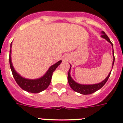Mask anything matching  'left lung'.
Instances as JSON below:
<instances>
[{
  "label": "left lung",
  "instance_id": "8db88e82",
  "mask_svg": "<svg viewBox=\"0 0 123 123\" xmlns=\"http://www.w3.org/2000/svg\"><path fill=\"white\" fill-rule=\"evenodd\" d=\"M102 38H104L105 39H106L107 41L111 44V45L113 47L112 43H111V41H110L109 38L108 37V36L105 34V33L102 31ZM113 54H114V50H113ZM115 58L114 55V60H113V63H112V67L113 65H114V63ZM70 68H70L69 71L68 72V84H69L70 86L71 87V88L73 89L74 91H76L77 93H79L80 94H82V95H89V94H91V93H95V91H97V90H98L100 88H102L103 86H104V84H105L106 82L107 81L110 75H111V71L109 73V74L107 75V77H106L105 79H104L102 82H100V83H98V84H87V85H85V84H80L77 83V82H75L74 80L72 79V78L70 76Z\"/></svg>",
  "mask_w": 123,
  "mask_h": 123
}]
</instances>
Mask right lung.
I'll list each match as a JSON object with an SVG mask.
<instances>
[{
    "label": "right lung",
    "mask_w": 123,
    "mask_h": 123,
    "mask_svg": "<svg viewBox=\"0 0 123 123\" xmlns=\"http://www.w3.org/2000/svg\"><path fill=\"white\" fill-rule=\"evenodd\" d=\"M11 53V49H10V54H9V64H10L12 74L15 79L16 82H17V84L23 90L32 93H40L48 88L51 80L53 72L55 70L57 67L62 62L61 60L59 61L56 63L55 64L50 67L47 72L41 78L37 79H28L23 78L21 77V75H19L16 72L12 64Z\"/></svg>",
    "instance_id": "add662e5"
}]
</instances>
